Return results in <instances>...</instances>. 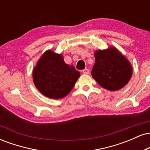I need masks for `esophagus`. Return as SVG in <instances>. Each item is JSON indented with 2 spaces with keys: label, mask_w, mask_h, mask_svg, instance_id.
I'll return each mask as SVG.
<instances>
[{
  "label": "esophagus",
  "mask_w": 150,
  "mask_h": 150,
  "mask_svg": "<svg viewBox=\"0 0 150 150\" xmlns=\"http://www.w3.org/2000/svg\"><path fill=\"white\" fill-rule=\"evenodd\" d=\"M82 73L87 75V74L89 73V70L87 69V68H85V69H84L83 70H82Z\"/></svg>",
  "instance_id": "obj_1"
}]
</instances>
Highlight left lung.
Returning a JSON list of instances; mask_svg holds the SVG:
<instances>
[{
	"instance_id": "left-lung-1",
	"label": "left lung",
	"mask_w": 150,
	"mask_h": 150,
	"mask_svg": "<svg viewBox=\"0 0 150 150\" xmlns=\"http://www.w3.org/2000/svg\"><path fill=\"white\" fill-rule=\"evenodd\" d=\"M94 57L92 76L101 87L118 91L128 83L132 74V65L116 47L97 50Z\"/></svg>"
}]
</instances>
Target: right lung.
<instances>
[{"label":"right lung","mask_w":150,"mask_h":150,"mask_svg":"<svg viewBox=\"0 0 150 150\" xmlns=\"http://www.w3.org/2000/svg\"><path fill=\"white\" fill-rule=\"evenodd\" d=\"M80 73L65 63L61 53L47 50L38 60L32 72L35 87L50 99H62L73 89Z\"/></svg>","instance_id":"right-lung-1"}]
</instances>
